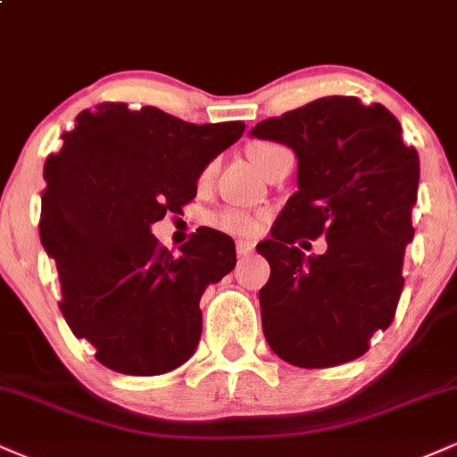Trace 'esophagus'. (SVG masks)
Segmentation results:
<instances>
[{"mask_svg":"<svg viewBox=\"0 0 457 457\" xmlns=\"http://www.w3.org/2000/svg\"><path fill=\"white\" fill-rule=\"evenodd\" d=\"M236 253H238V258H246V255L253 253V243H249V240H238V243H236Z\"/></svg>","mask_w":457,"mask_h":457,"instance_id":"34e87169","label":"esophagus"}]
</instances>
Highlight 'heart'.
<instances>
[{
	"mask_svg": "<svg viewBox=\"0 0 457 457\" xmlns=\"http://www.w3.org/2000/svg\"><path fill=\"white\" fill-rule=\"evenodd\" d=\"M270 148H272L270 144L251 145V148H249L251 161L258 165L262 156H264ZM212 171H214V162H211V165H208L206 170L202 171V182L211 180ZM212 225H214V228L223 229V232L234 234V236H253V234H258L262 229V225H264V217H262V214H251V212H245V211H236V208H228V211L214 214Z\"/></svg>",
	"mask_w": 457,
	"mask_h": 457,
	"instance_id": "b5f03b06",
	"label": "heart"
}]
</instances>
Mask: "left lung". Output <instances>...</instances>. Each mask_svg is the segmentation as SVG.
I'll return each instance as SVG.
<instances>
[{
	"instance_id": "1",
	"label": "left lung",
	"mask_w": 457,
	"mask_h": 457,
	"mask_svg": "<svg viewBox=\"0 0 457 457\" xmlns=\"http://www.w3.org/2000/svg\"><path fill=\"white\" fill-rule=\"evenodd\" d=\"M295 150L298 191L258 253L270 264L260 290L262 330L290 365L320 370L359 359L395 316L403 251L414 236L419 154L382 104L324 96L251 129ZM328 238L322 256L296 239ZM306 241L302 240V245Z\"/></svg>"
}]
</instances>
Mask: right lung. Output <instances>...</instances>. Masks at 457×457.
<instances>
[{
    "label": "right lung",
    "mask_w": 457,
    "mask_h": 457,
    "mask_svg": "<svg viewBox=\"0 0 457 457\" xmlns=\"http://www.w3.org/2000/svg\"><path fill=\"white\" fill-rule=\"evenodd\" d=\"M243 133L103 103L46 159L40 243L60 272L62 316L109 370L159 376L195 353L199 298L236 266L234 240L197 229L174 255L152 225L197 195L199 174Z\"/></svg>",
    "instance_id": "add662e5"
}]
</instances>
